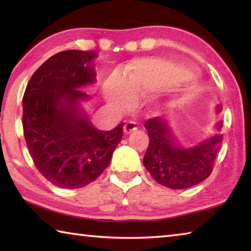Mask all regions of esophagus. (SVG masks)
Returning <instances> with one entry per match:
<instances>
[{"label": "esophagus", "mask_w": 251, "mask_h": 251, "mask_svg": "<svg viewBox=\"0 0 251 251\" xmlns=\"http://www.w3.org/2000/svg\"><path fill=\"white\" fill-rule=\"evenodd\" d=\"M135 130H137V124H136L135 122L129 121L124 125V133L126 135H129L131 133H134Z\"/></svg>", "instance_id": "esophagus-1"}]
</instances>
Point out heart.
<instances>
[{
  "label": "heart",
  "mask_w": 251,
  "mask_h": 251,
  "mask_svg": "<svg viewBox=\"0 0 251 251\" xmlns=\"http://www.w3.org/2000/svg\"><path fill=\"white\" fill-rule=\"evenodd\" d=\"M188 76L189 72L180 67L154 59H139L129 67L126 79L114 76L108 80L106 96L118 108L130 109L135 101L150 99L174 79L180 80ZM151 112L159 114V107L155 106Z\"/></svg>",
  "instance_id": "1"
}]
</instances>
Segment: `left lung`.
I'll return each mask as SVG.
<instances>
[{
  "instance_id": "1",
  "label": "left lung",
  "mask_w": 251,
  "mask_h": 251,
  "mask_svg": "<svg viewBox=\"0 0 251 251\" xmlns=\"http://www.w3.org/2000/svg\"><path fill=\"white\" fill-rule=\"evenodd\" d=\"M220 110L222 107L218 106ZM222 127L220 121L216 128L219 131ZM145 128L151 139L143 164L158 184L172 189H185L210 175L223 141L222 134L188 146L177 141L161 117L147 120Z\"/></svg>"
}]
</instances>
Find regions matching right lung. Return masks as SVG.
<instances>
[{
	"label": "right lung",
	"instance_id": "1",
	"mask_svg": "<svg viewBox=\"0 0 251 251\" xmlns=\"http://www.w3.org/2000/svg\"><path fill=\"white\" fill-rule=\"evenodd\" d=\"M95 52L70 50L43 63L23 96V133L36 168L53 185L80 188L108 166L122 141L123 123L112 130L93 126L79 100V90L95 82Z\"/></svg>",
	"mask_w": 251,
	"mask_h": 251
}]
</instances>
